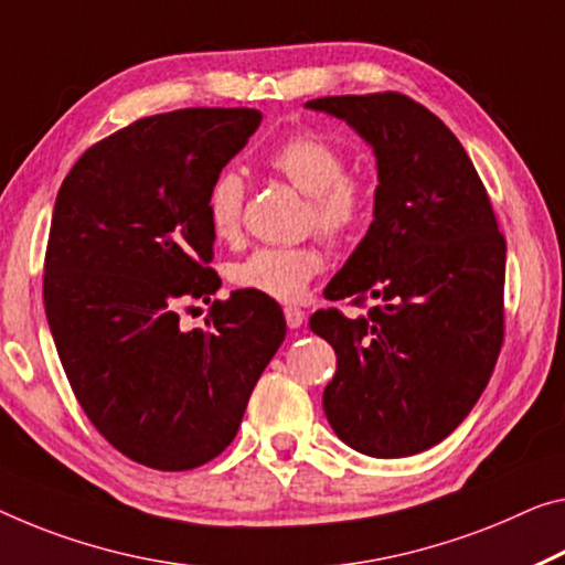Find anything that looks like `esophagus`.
Instances as JSON below:
<instances>
[{
  "label": "esophagus",
  "instance_id": "esophagus-1",
  "mask_svg": "<svg viewBox=\"0 0 565 565\" xmlns=\"http://www.w3.org/2000/svg\"><path fill=\"white\" fill-rule=\"evenodd\" d=\"M285 320H288V328H300L302 323H306V310H300V308H295V306H288L285 308Z\"/></svg>",
  "mask_w": 565,
  "mask_h": 565
}]
</instances>
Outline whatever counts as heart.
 Segmentation results:
<instances>
[{
  "mask_svg": "<svg viewBox=\"0 0 565 565\" xmlns=\"http://www.w3.org/2000/svg\"><path fill=\"white\" fill-rule=\"evenodd\" d=\"M267 169L308 196V224L328 239H349L361 230L371 210V184L361 171L345 169V156L318 134H292L265 156ZM247 186L234 169H224L206 189L204 210L220 239H237L245 216ZM326 255L316 245L257 247L232 267L239 290L259 292L273 300H298L318 273Z\"/></svg>",
  "mask_w": 565,
  "mask_h": 565,
  "instance_id": "1",
  "label": "heart"
}]
</instances>
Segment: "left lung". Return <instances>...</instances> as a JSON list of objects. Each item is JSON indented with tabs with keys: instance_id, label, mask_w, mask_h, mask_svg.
Listing matches in <instances>:
<instances>
[{
	"instance_id": "1",
	"label": "left lung",
	"mask_w": 565,
	"mask_h": 565,
	"mask_svg": "<svg viewBox=\"0 0 565 565\" xmlns=\"http://www.w3.org/2000/svg\"><path fill=\"white\" fill-rule=\"evenodd\" d=\"M349 124L379 167L373 222L331 285L366 316L318 310L338 369L323 409L345 445L409 457L470 414L505 338V237L457 136L422 103L386 90L306 103Z\"/></svg>"
}]
</instances>
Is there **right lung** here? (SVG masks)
<instances>
[{
    "mask_svg": "<svg viewBox=\"0 0 565 565\" xmlns=\"http://www.w3.org/2000/svg\"><path fill=\"white\" fill-rule=\"evenodd\" d=\"M255 108H181L93 143L57 192L42 298L73 394L120 455L163 472L230 447L285 318L257 295L213 300L207 331L178 310L220 288L204 199L257 131ZM273 308V306H270Z\"/></svg>",
    "mask_w": 565,
    "mask_h": 565,
    "instance_id": "add662e5",
    "label": "right lung"
}]
</instances>
